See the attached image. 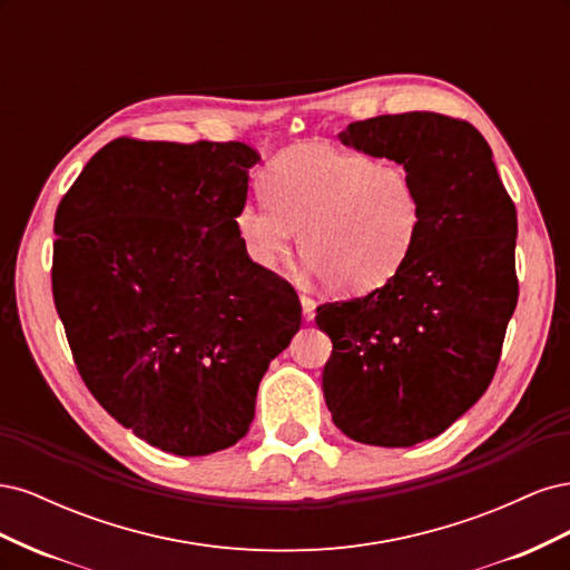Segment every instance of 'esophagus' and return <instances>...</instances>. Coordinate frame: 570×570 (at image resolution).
<instances>
[{"instance_id": "1", "label": "esophagus", "mask_w": 570, "mask_h": 570, "mask_svg": "<svg viewBox=\"0 0 570 570\" xmlns=\"http://www.w3.org/2000/svg\"><path fill=\"white\" fill-rule=\"evenodd\" d=\"M299 302H302V314H304V321H306V323H312V321H314V312H316V302H314L312 297H306V295H302V297H299Z\"/></svg>"}]
</instances>
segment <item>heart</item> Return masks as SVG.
<instances>
[{
  "instance_id": "1",
  "label": "heart",
  "mask_w": 570,
  "mask_h": 570,
  "mask_svg": "<svg viewBox=\"0 0 570 570\" xmlns=\"http://www.w3.org/2000/svg\"><path fill=\"white\" fill-rule=\"evenodd\" d=\"M266 202H245L233 226L256 266L299 254L340 297H364L404 268L423 230L411 170L321 145L289 147L262 178Z\"/></svg>"
}]
</instances>
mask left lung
Instances as JSON below:
<instances>
[{"label": "left lung", "instance_id": "1", "mask_svg": "<svg viewBox=\"0 0 570 570\" xmlns=\"http://www.w3.org/2000/svg\"><path fill=\"white\" fill-rule=\"evenodd\" d=\"M340 142L411 170L423 230L394 278L323 304L331 337L323 396L344 435L413 446L444 433L485 394L519 302L515 206L471 124L433 111L356 120Z\"/></svg>", "mask_w": 570, "mask_h": 570}]
</instances>
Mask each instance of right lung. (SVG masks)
<instances>
[{"label":"right lung","instance_id":"add662e5","mask_svg":"<svg viewBox=\"0 0 570 570\" xmlns=\"http://www.w3.org/2000/svg\"><path fill=\"white\" fill-rule=\"evenodd\" d=\"M258 159L243 142L114 140L57 209L51 289L76 366L168 454L243 440L258 383L302 325L297 292L233 226Z\"/></svg>","mask_w":570,"mask_h":570}]
</instances>
